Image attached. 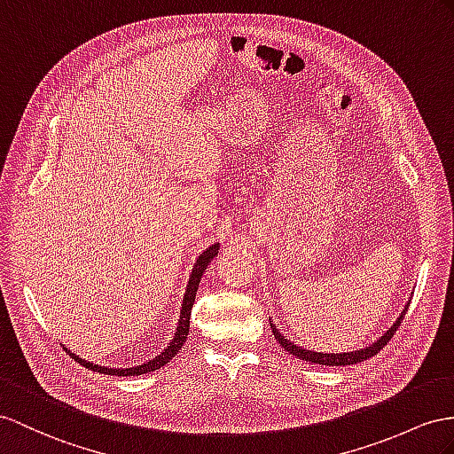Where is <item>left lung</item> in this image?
<instances>
[{"mask_svg":"<svg viewBox=\"0 0 454 454\" xmlns=\"http://www.w3.org/2000/svg\"><path fill=\"white\" fill-rule=\"evenodd\" d=\"M406 309H409V303L404 305V309H403V312L399 315V318L393 322V326H391L386 333H383L381 338H378L372 345H368V347H364V348H358V351H351V353H315V351H309V348L299 347V345L289 341L287 338H284V333H280V330H278V328L274 326L272 320H270V328H272V333H274L276 341L280 343L289 355H294V356H297V358H301V360H307V363L322 364V366H347V364L363 363V360H366V358H370V356H374V355L380 351V348L386 347L387 341L391 340V335H393L395 332H397V328H399V324H401V320H403V317H404Z\"/></svg>","mask_w":454,"mask_h":454,"instance_id":"obj_1","label":"left lung"}]
</instances>
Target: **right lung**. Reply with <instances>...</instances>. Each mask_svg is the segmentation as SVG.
<instances>
[{
	"label": "right lung",
	"mask_w": 454,
	"mask_h": 454,
	"mask_svg": "<svg viewBox=\"0 0 454 454\" xmlns=\"http://www.w3.org/2000/svg\"><path fill=\"white\" fill-rule=\"evenodd\" d=\"M218 249H220V246H218V243H215V246H211L207 251H203L200 254V259H197L193 270H192V276H190L188 287H185V295H184V301H182V310H180V320H178V326H176V333H174V338L167 345L165 351H162L160 355H157L153 360H149V363H144V364L132 366V368H107V366H99V364H94V363H88V360L80 358L78 355H74L71 351V348H67V347H63L65 353H68L74 360H78V364H82L84 368H90V370H94V372H99V374H107V376H142V374H147V372L159 370V368L165 366L167 363H170L172 356L180 353L182 345L185 343V338H188V333H190V317H192V307H193V301H195L197 287H200L201 276L207 270L208 262H211L218 254Z\"/></svg>",
	"instance_id": "add662e5"
}]
</instances>
